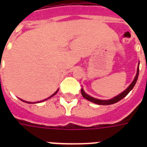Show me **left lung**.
<instances>
[{"instance_id": "obj_1", "label": "left lung", "mask_w": 147, "mask_h": 147, "mask_svg": "<svg viewBox=\"0 0 147 147\" xmlns=\"http://www.w3.org/2000/svg\"><path fill=\"white\" fill-rule=\"evenodd\" d=\"M140 64V62H139ZM138 76H139V65H138V68H137V75L135 76L134 79L132 82V83L130 84L128 88L125 91H123L122 93H121L120 94H118L117 96L114 97V98H111V99H110V100H100V99H97V98H92L90 95L87 94L84 92V90L83 88L81 89V93L82 94L83 98H85V99H87L88 100H89L91 102H93L94 104H97V105H113L114 103H117L119 100H121V99H123L124 97H126L128 94V93L133 89V88L134 87V85H136V82H137V78H138Z\"/></svg>"}]
</instances>
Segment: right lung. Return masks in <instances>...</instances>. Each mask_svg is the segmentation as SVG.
<instances>
[{"instance_id":"add662e5","label":"right lung","mask_w":147,"mask_h":147,"mask_svg":"<svg viewBox=\"0 0 147 147\" xmlns=\"http://www.w3.org/2000/svg\"><path fill=\"white\" fill-rule=\"evenodd\" d=\"M58 91H59V89H58L57 91H56V92H55V93H54V94H53V95H51L50 97H49V98H47V99H45V100H41V101H39V102H42V101H44V100H47V99H49V98H52V97H53V96H54V95H55V94H56V93H57V92H58ZM20 100H23V101H24V102H26V103H28V104H32V103H30V102H28V101H26V100H22V99H20ZM39 102H37V103H39Z\"/></svg>"}]
</instances>
